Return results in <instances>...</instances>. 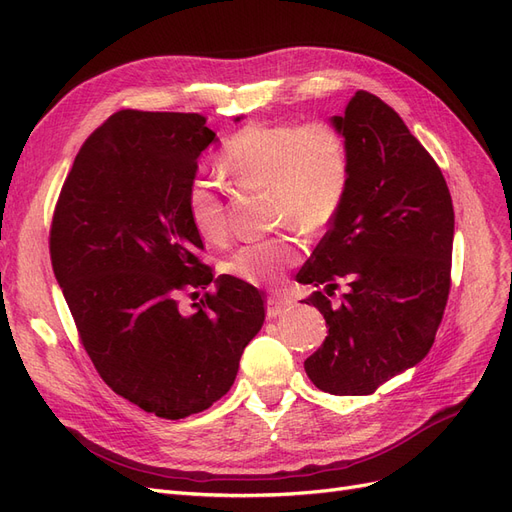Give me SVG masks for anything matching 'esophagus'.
<instances>
[{"label":"esophagus","instance_id":"34e87169","mask_svg":"<svg viewBox=\"0 0 512 512\" xmlns=\"http://www.w3.org/2000/svg\"><path fill=\"white\" fill-rule=\"evenodd\" d=\"M292 305H294V301L288 299V297H269V301H267V316L269 318L282 316V314L290 312Z\"/></svg>","mask_w":512,"mask_h":512}]
</instances>
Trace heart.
<instances>
[{"mask_svg":"<svg viewBox=\"0 0 512 512\" xmlns=\"http://www.w3.org/2000/svg\"><path fill=\"white\" fill-rule=\"evenodd\" d=\"M222 168L243 188L267 190L275 198L277 222L309 235L329 228L344 207L350 183L346 138L331 123H252L228 138ZM190 222L205 241L226 235L224 203L207 179H194L185 196ZM301 245L277 237L241 247L226 271L256 286H273L297 265Z\"/></svg>","mask_w":512,"mask_h":512,"instance_id":"b5f03b06","label":"heart"}]
</instances>
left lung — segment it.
<instances>
[{"label": "left lung", "mask_w": 512, "mask_h": 512, "mask_svg": "<svg viewBox=\"0 0 512 512\" xmlns=\"http://www.w3.org/2000/svg\"><path fill=\"white\" fill-rule=\"evenodd\" d=\"M350 153L344 207L299 271L329 335L305 374L331 395H369L421 363L451 290L455 213L442 170L374 94L331 117ZM346 285L343 301L330 297Z\"/></svg>", "instance_id": "obj_1"}]
</instances>
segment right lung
<instances>
[{"instance_id": "obj_1", "label": "right lung", "mask_w": 512, "mask_h": 512, "mask_svg": "<svg viewBox=\"0 0 512 512\" xmlns=\"http://www.w3.org/2000/svg\"><path fill=\"white\" fill-rule=\"evenodd\" d=\"M213 143L203 115L119 111L74 158L53 215V271L89 359L117 395L170 421L230 391L265 322L258 288L198 260L185 196ZM209 285L194 313L178 307L179 291Z\"/></svg>"}]
</instances>
